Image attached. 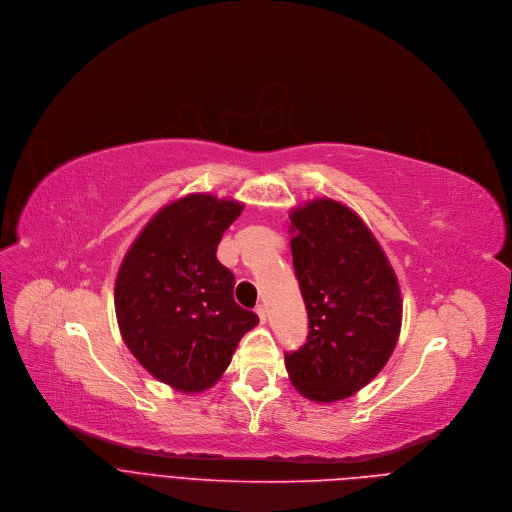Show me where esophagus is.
I'll use <instances>...</instances> for the list:
<instances>
[{
  "instance_id": "obj_1",
  "label": "esophagus",
  "mask_w": 512,
  "mask_h": 512,
  "mask_svg": "<svg viewBox=\"0 0 512 512\" xmlns=\"http://www.w3.org/2000/svg\"><path fill=\"white\" fill-rule=\"evenodd\" d=\"M255 312H257V316H259V320H261V322H265V320H267V310H265L263 306H257V310H255Z\"/></svg>"
}]
</instances>
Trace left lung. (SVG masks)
Masks as SVG:
<instances>
[{"mask_svg": "<svg viewBox=\"0 0 512 512\" xmlns=\"http://www.w3.org/2000/svg\"><path fill=\"white\" fill-rule=\"evenodd\" d=\"M294 271L308 341L286 355L292 386L329 404L374 380L400 337L402 292L374 232L343 202L308 200L290 212Z\"/></svg>", "mask_w": 512, "mask_h": 512, "instance_id": "left-lung-1", "label": "left lung"}]
</instances>
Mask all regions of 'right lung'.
<instances>
[{
    "instance_id": "1",
    "label": "right lung",
    "mask_w": 512,
    "mask_h": 512,
    "mask_svg": "<svg viewBox=\"0 0 512 512\" xmlns=\"http://www.w3.org/2000/svg\"><path fill=\"white\" fill-rule=\"evenodd\" d=\"M245 204L188 194L163 206L128 247L114 286L120 335L153 378L183 394L212 388L259 316L232 296L218 259Z\"/></svg>"
}]
</instances>
